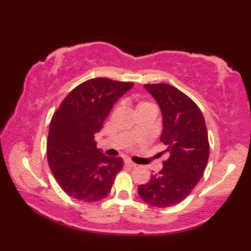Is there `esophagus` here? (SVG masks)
Instances as JSON below:
<instances>
[{
  "label": "esophagus",
  "instance_id": "1",
  "mask_svg": "<svg viewBox=\"0 0 251 251\" xmlns=\"http://www.w3.org/2000/svg\"><path fill=\"white\" fill-rule=\"evenodd\" d=\"M125 165H126V166L130 167V168H134V167L137 166V165H136L135 163H132V162H130V161H125Z\"/></svg>",
  "mask_w": 251,
  "mask_h": 251
}]
</instances>
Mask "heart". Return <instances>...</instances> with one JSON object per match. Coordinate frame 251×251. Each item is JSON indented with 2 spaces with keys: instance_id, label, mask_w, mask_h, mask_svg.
I'll return each instance as SVG.
<instances>
[{
  "instance_id": "1",
  "label": "heart",
  "mask_w": 251,
  "mask_h": 251,
  "mask_svg": "<svg viewBox=\"0 0 251 251\" xmlns=\"http://www.w3.org/2000/svg\"><path fill=\"white\" fill-rule=\"evenodd\" d=\"M145 109H155V105L151 102H148V101H140V102L137 104L136 111L145 110Z\"/></svg>"
}]
</instances>
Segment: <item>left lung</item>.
Returning a JSON list of instances; mask_svg holds the SVG:
<instances>
[{
  "label": "left lung",
  "mask_w": 251,
  "mask_h": 251,
  "mask_svg": "<svg viewBox=\"0 0 251 251\" xmlns=\"http://www.w3.org/2000/svg\"><path fill=\"white\" fill-rule=\"evenodd\" d=\"M145 88L161 109V141L169 157L138 193L148 204L166 208L188 197L204 175L209 157L208 132L201 111L185 94L163 83L146 84Z\"/></svg>",
  "instance_id": "8db88e82"
}]
</instances>
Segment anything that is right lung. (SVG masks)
Returning <instances> with one entry per match:
<instances>
[{"label":"right lung","mask_w":251,"mask_h":251,"mask_svg":"<svg viewBox=\"0 0 251 251\" xmlns=\"http://www.w3.org/2000/svg\"><path fill=\"white\" fill-rule=\"evenodd\" d=\"M132 86L105 77L88 79L71 90L52 115L47 159L57 183L70 197L92 202L110 193L124 162L105 156L96 147L95 135L117 99Z\"/></svg>","instance_id":"right-lung-1"}]
</instances>
